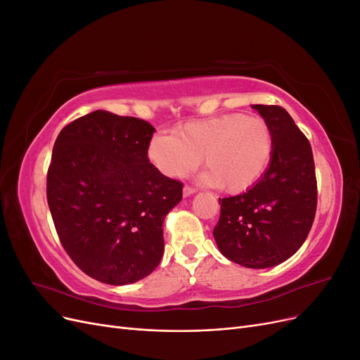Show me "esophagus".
<instances>
[{"instance_id":"obj_1","label":"esophagus","mask_w":360,"mask_h":360,"mask_svg":"<svg viewBox=\"0 0 360 360\" xmlns=\"http://www.w3.org/2000/svg\"><path fill=\"white\" fill-rule=\"evenodd\" d=\"M195 192H197V189H193L191 186H184L183 188V197L188 198V197H191V195H193Z\"/></svg>"}]
</instances>
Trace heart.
Here are the masks:
<instances>
[{
    "instance_id": "obj_1",
    "label": "heart",
    "mask_w": 360,
    "mask_h": 360,
    "mask_svg": "<svg viewBox=\"0 0 360 360\" xmlns=\"http://www.w3.org/2000/svg\"><path fill=\"white\" fill-rule=\"evenodd\" d=\"M148 159L169 179H181L204 160L202 180L228 193L249 191L263 177L274 155V136L264 120L226 114L158 134L148 143Z\"/></svg>"
}]
</instances>
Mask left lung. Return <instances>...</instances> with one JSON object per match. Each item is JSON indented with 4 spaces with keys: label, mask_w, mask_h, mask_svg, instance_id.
<instances>
[{
    "label": "left lung",
    "mask_w": 360,
    "mask_h": 360,
    "mask_svg": "<svg viewBox=\"0 0 360 360\" xmlns=\"http://www.w3.org/2000/svg\"><path fill=\"white\" fill-rule=\"evenodd\" d=\"M274 136L266 172L249 191L219 198L213 237L221 254L249 269L284 263L307 240L317 209L309 141L281 106L252 105Z\"/></svg>",
    "instance_id": "obj_1"
}]
</instances>
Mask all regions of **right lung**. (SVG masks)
<instances>
[{
	"label": "right lung",
	"instance_id": "add662e5",
	"mask_svg": "<svg viewBox=\"0 0 360 360\" xmlns=\"http://www.w3.org/2000/svg\"><path fill=\"white\" fill-rule=\"evenodd\" d=\"M155 132L144 120L99 110L68 124L53 144V225L73 263L103 284H134L162 259L163 221L183 184L150 163Z\"/></svg>",
	"mask_w": 360,
	"mask_h": 360
}]
</instances>
